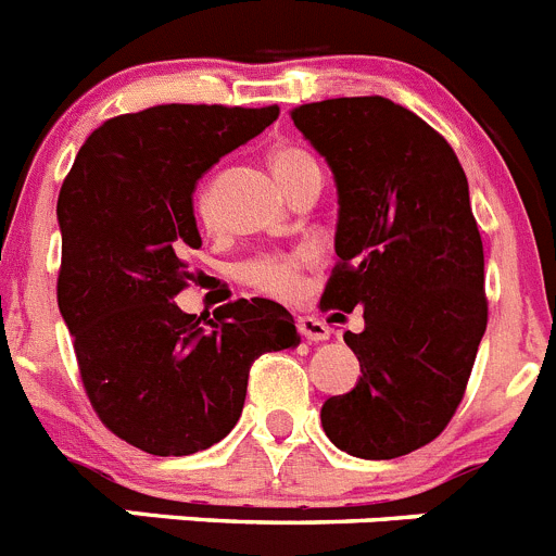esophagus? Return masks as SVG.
I'll return each instance as SVG.
<instances>
[{
	"label": "esophagus",
	"mask_w": 556,
	"mask_h": 556,
	"mask_svg": "<svg viewBox=\"0 0 556 556\" xmlns=\"http://www.w3.org/2000/svg\"><path fill=\"white\" fill-rule=\"evenodd\" d=\"M298 331H301L303 339H308V342H326L328 337H331V328L326 326L323 320H317V317H298Z\"/></svg>",
	"instance_id": "obj_1"
}]
</instances>
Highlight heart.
Masks as SVG:
<instances>
[{"label": "heart", "mask_w": 556, "mask_h": 556, "mask_svg": "<svg viewBox=\"0 0 556 556\" xmlns=\"http://www.w3.org/2000/svg\"><path fill=\"white\" fill-rule=\"evenodd\" d=\"M269 166H273V175L278 178V184L287 189V194L306 178L320 175V166H317L312 152H306L303 147L294 144L275 147V150L269 152ZM198 217H211L208 198H205V194L198 198ZM303 264H306V253H258L236 264L233 275L244 283V287L255 289V292L275 294V298H289V294H294L298 287H301Z\"/></svg>", "instance_id": "heart-1"}]
</instances>
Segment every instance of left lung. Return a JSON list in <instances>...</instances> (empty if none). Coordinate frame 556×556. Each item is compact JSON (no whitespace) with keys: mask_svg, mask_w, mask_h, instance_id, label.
Here are the masks:
<instances>
[{"mask_svg":"<svg viewBox=\"0 0 556 556\" xmlns=\"http://www.w3.org/2000/svg\"><path fill=\"white\" fill-rule=\"evenodd\" d=\"M289 116L337 180L339 262L320 306H365V331L345 333L362 376L323 404V429L362 459L412 454L451 424L488 328L468 178L448 141L387 97L308 102Z\"/></svg>","mask_w":556,"mask_h":556,"instance_id":"left-lung-1","label":"left lung"}]
</instances>
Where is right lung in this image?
<instances>
[{
	"mask_svg": "<svg viewBox=\"0 0 556 556\" xmlns=\"http://www.w3.org/2000/svg\"><path fill=\"white\" fill-rule=\"evenodd\" d=\"M278 105H155L97 127L58 194V308L105 429L155 456L211 448L236 426L262 353L298 345L267 298L180 312L203 172L278 119Z\"/></svg>",
	"mask_w": 556,
	"mask_h": 556,
	"instance_id": "right-lung-1",
	"label": "right lung"
}]
</instances>
